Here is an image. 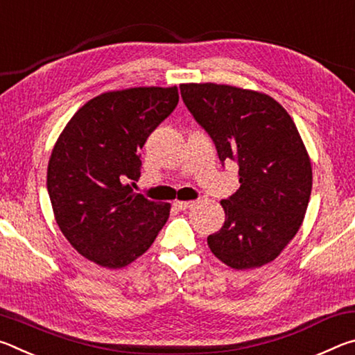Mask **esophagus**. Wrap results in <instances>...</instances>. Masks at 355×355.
<instances>
[{
  "instance_id": "obj_1",
  "label": "esophagus",
  "mask_w": 355,
  "mask_h": 355,
  "mask_svg": "<svg viewBox=\"0 0 355 355\" xmlns=\"http://www.w3.org/2000/svg\"><path fill=\"white\" fill-rule=\"evenodd\" d=\"M173 205H175L178 209H188V208H191V207H194L196 205V202H183V200H177L175 203H173Z\"/></svg>"
}]
</instances>
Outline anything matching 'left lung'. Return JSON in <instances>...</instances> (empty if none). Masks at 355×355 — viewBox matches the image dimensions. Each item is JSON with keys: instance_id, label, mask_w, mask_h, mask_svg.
<instances>
[{"instance_id": "obj_1", "label": "left lung", "mask_w": 355, "mask_h": 355, "mask_svg": "<svg viewBox=\"0 0 355 355\" xmlns=\"http://www.w3.org/2000/svg\"><path fill=\"white\" fill-rule=\"evenodd\" d=\"M180 92L222 166H239L241 186L220 202L225 222L208 248L233 269L272 261L297 233L310 200L311 164L296 125L260 92L213 83L182 84Z\"/></svg>"}]
</instances>
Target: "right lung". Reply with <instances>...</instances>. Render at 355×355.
Listing matches in <instances>:
<instances>
[{"label": "right lung", "instance_id": "add662e5", "mask_svg": "<svg viewBox=\"0 0 355 355\" xmlns=\"http://www.w3.org/2000/svg\"><path fill=\"white\" fill-rule=\"evenodd\" d=\"M178 105L177 87H135L87 101L53 148L46 189L69 243L100 266L141 257L169 218V203L137 194L141 148Z\"/></svg>", "mask_w": 355, "mask_h": 355}]
</instances>
